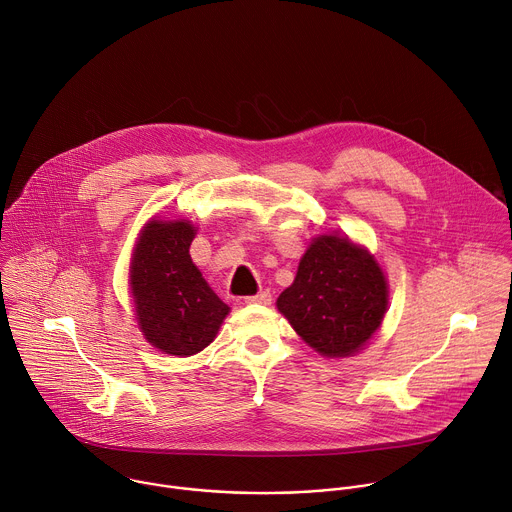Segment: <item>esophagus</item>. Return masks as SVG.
I'll return each instance as SVG.
<instances>
[{
	"label": "esophagus",
	"mask_w": 512,
	"mask_h": 512,
	"mask_svg": "<svg viewBox=\"0 0 512 512\" xmlns=\"http://www.w3.org/2000/svg\"><path fill=\"white\" fill-rule=\"evenodd\" d=\"M245 302L247 304H271V291L263 289V291H259V294H255V296H247Z\"/></svg>",
	"instance_id": "esophagus-1"
}]
</instances>
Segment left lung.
Masks as SVG:
<instances>
[{
	"mask_svg": "<svg viewBox=\"0 0 512 512\" xmlns=\"http://www.w3.org/2000/svg\"><path fill=\"white\" fill-rule=\"evenodd\" d=\"M387 281L375 261L346 237H318L298 275L277 298L279 312L324 356H350L381 326Z\"/></svg>",
	"mask_w": 512,
	"mask_h": 512,
	"instance_id": "left-lung-1",
	"label": "left lung"
}]
</instances>
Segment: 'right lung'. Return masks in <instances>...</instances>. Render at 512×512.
Returning <instances> with one entry per match:
<instances>
[{
	"instance_id": "1",
	"label": "right lung",
	"mask_w": 512,
	"mask_h": 512,
	"mask_svg": "<svg viewBox=\"0 0 512 512\" xmlns=\"http://www.w3.org/2000/svg\"><path fill=\"white\" fill-rule=\"evenodd\" d=\"M196 229L184 221H152L131 261V294L143 336L166 354L206 348L229 314L190 259Z\"/></svg>"
}]
</instances>
